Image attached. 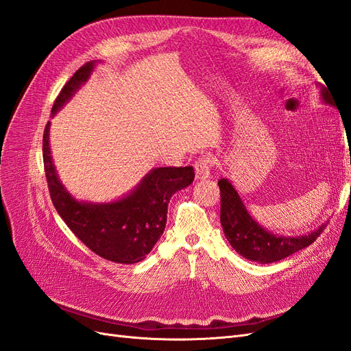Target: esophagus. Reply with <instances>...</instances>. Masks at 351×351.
<instances>
[{"label": "esophagus", "mask_w": 351, "mask_h": 351, "mask_svg": "<svg viewBox=\"0 0 351 351\" xmlns=\"http://www.w3.org/2000/svg\"><path fill=\"white\" fill-rule=\"evenodd\" d=\"M212 161L209 156H200L195 162V173L197 180H206L210 177Z\"/></svg>", "instance_id": "obj_1"}]
</instances>
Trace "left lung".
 <instances>
[{
	"label": "left lung",
	"mask_w": 351,
	"mask_h": 351,
	"mask_svg": "<svg viewBox=\"0 0 351 351\" xmlns=\"http://www.w3.org/2000/svg\"><path fill=\"white\" fill-rule=\"evenodd\" d=\"M322 102L331 104V98L325 88H321ZM221 192V226L228 243L239 254L258 263H271L281 261L299 252L321 236L326 227L322 224L304 236H278L265 230L254 221L244 206L236 189L227 178L218 182Z\"/></svg>",
	"instance_id": "obj_1"
}]
</instances>
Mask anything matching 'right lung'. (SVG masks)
<instances>
[{"label": "right lung", "mask_w": 351, "mask_h": 351, "mask_svg": "<svg viewBox=\"0 0 351 351\" xmlns=\"http://www.w3.org/2000/svg\"><path fill=\"white\" fill-rule=\"evenodd\" d=\"M95 61L82 66L64 84L51 114L70 101L93 71ZM49 121L45 125L44 168L51 200L67 227L98 256L117 263H137L162 236L171 196L193 183V167H159L147 173L133 192L110 204L74 199L60 182L49 149Z\"/></svg>", "instance_id": "right-lung-1"}]
</instances>
